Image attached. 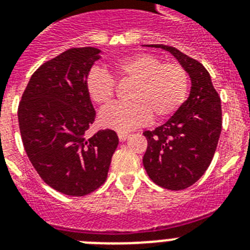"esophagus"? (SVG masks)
Segmentation results:
<instances>
[{
  "instance_id": "34e87169",
  "label": "esophagus",
  "mask_w": 250,
  "mask_h": 250,
  "mask_svg": "<svg viewBox=\"0 0 250 250\" xmlns=\"http://www.w3.org/2000/svg\"><path fill=\"white\" fill-rule=\"evenodd\" d=\"M118 137H119V140L121 141H125L129 137V133L128 132H119L118 133Z\"/></svg>"
}]
</instances>
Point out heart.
Listing matches in <instances>:
<instances>
[{"mask_svg": "<svg viewBox=\"0 0 250 250\" xmlns=\"http://www.w3.org/2000/svg\"><path fill=\"white\" fill-rule=\"evenodd\" d=\"M114 74L121 80L133 83L128 104L106 107L100 114L102 125L115 131L129 129L154 119H165L176 113L186 101L189 76L178 62L164 63L153 54H137L118 61ZM88 96L97 105L105 106L114 97V79L104 70H90L85 80Z\"/></svg>", "mask_w": 250, "mask_h": 250, "instance_id": "1", "label": "heart"}]
</instances>
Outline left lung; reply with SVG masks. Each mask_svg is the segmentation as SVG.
<instances>
[{
	"mask_svg": "<svg viewBox=\"0 0 250 250\" xmlns=\"http://www.w3.org/2000/svg\"><path fill=\"white\" fill-rule=\"evenodd\" d=\"M170 52L190 78L189 97L172 117L153 131H145L148 148L143 158L149 178L157 186L182 190L205 174L222 131L221 97L198 61L176 48L150 45Z\"/></svg>",
	"mask_w": 250,
	"mask_h": 250,
	"instance_id": "8db88e82",
	"label": "left lung"
}]
</instances>
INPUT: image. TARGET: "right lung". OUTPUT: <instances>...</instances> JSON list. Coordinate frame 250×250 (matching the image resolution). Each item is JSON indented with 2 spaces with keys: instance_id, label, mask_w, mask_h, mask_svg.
Instances as JSON below:
<instances>
[{
  "instance_id": "obj_1",
  "label": "right lung",
  "mask_w": 250,
  "mask_h": 250,
  "mask_svg": "<svg viewBox=\"0 0 250 250\" xmlns=\"http://www.w3.org/2000/svg\"><path fill=\"white\" fill-rule=\"evenodd\" d=\"M100 53L92 46L71 48L41 64L18 107L31 164L49 187L67 196H85L105 183L119 143L113 129L84 136L96 118L85 80Z\"/></svg>"
}]
</instances>
